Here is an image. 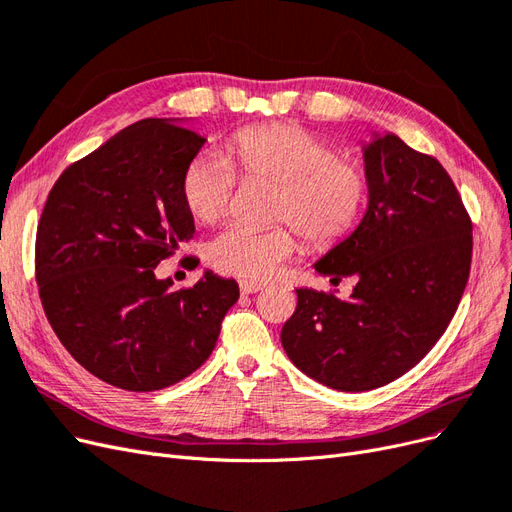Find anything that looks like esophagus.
Returning a JSON list of instances; mask_svg holds the SVG:
<instances>
[{"label": "esophagus", "mask_w": 512, "mask_h": 512, "mask_svg": "<svg viewBox=\"0 0 512 512\" xmlns=\"http://www.w3.org/2000/svg\"><path fill=\"white\" fill-rule=\"evenodd\" d=\"M261 289H266V283H261V280H246V278L240 280V291H242L244 295L257 293V291H261Z\"/></svg>", "instance_id": "1"}]
</instances>
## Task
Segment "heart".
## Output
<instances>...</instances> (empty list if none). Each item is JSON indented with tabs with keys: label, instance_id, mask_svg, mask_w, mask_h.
I'll return each instance as SVG.
<instances>
[{
	"label": "heart",
	"instance_id": "b5f03b06",
	"mask_svg": "<svg viewBox=\"0 0 512 512\" xmlns=\"http://www.w3.org/2000/svg\"><path fill=\"white\" fill-rule=\"evenodd\" d=\"M240 176L246 183L276 185L272 217L285 221L268 229L232 225L214 236L206 259L229 276L259 280L272 276L300 249V236L319 249L349 238L370 197V172L355 155L300 125L244 127L227 140L225 159L202 153L189 161L180 191L195 221L214 223L232 204Z\"/></svg>",
	"mask_w": 512,
	"mask_h": 512
}]
</instances>
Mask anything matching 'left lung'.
<instances>
[{"label":"left lung","mask_w":512,"mask_h":512,"mask_svg":"<svg viewBox=\"0 0 512 512\" xmlns=\"http://www.w3.org/2000/svg\"><path fill=\"white\" fill-rule=\"evenodd\" d=\"M364 163V219L315 263L332 285L351 278L353 291L342 300L295 289L280 332L295 368L340 391L383 387L415 368L449 327L472 261L470 214L436 157L387 134L364 146Z\"/></svg>","instance_id":"obj_1"}]
</instances>
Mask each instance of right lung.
<instances>
[{"mask_svg": "<svg viewBox=\"0 0 512 512\" xmlns=\"http://www.w3.org/2000/svg\"><path fill=\"white\" fill-rule=\"evenodd\" d=\"M204 138L168 119L125 127L65 170L36 234L46 319L78 364L127 391L166 389L217 344L238 283L204 272L170 289L159 261L193 238L180 180Z\"/></svg>", "mask_w": 512, "mask_h": 512, "instance_id": "add662e5", "label": "right lung"}]
</instances>
